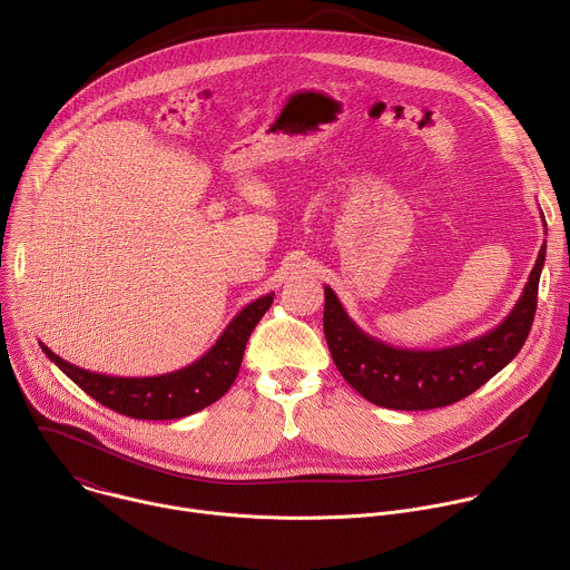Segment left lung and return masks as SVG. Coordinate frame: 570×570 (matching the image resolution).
<instances>
[{"label":"left lung","mask_w":570,"mask_h":570,"mask_svg":"<svg viewBox=\"0 0 570 570\" xmlns=\"http://www.w3.org/2000/svg\"><path fill=\"white\" fill-rule=\"evenodd\" d=\"M543 216V212H541ZM546 240L508 317L466 343L442 350L392 347L365 334L336 293L324 286V338L343 379L367 401L392 411H431L455 403L499 374L523 347L534 311Z\"/></svg>","instance_id":"left-lung-1"}]
</instances>
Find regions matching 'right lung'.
Returning a JSON list of instances; mask_svg holds the SVG:
<instances>
[{
    "label": "right lung",
    "instance_id": "add662e5",
    "mask_svg": "<svg viewBox=\"0 0 570 570\" xmlns=\"http://www.w3.org/2000/svg\"><path fill=\"white\" fill-rule=\"evenodd\" d=\"M271 304L273 293L250 302L232 317L220 338L198 361L157 376L99 374L62 361L42 343L40 347L51 363L106 409L132 420H180L207 409L229 390L238 374L243 350Z\"/></svg>",
    "mask_w": 570,
    "mask_h": 570
}]
</instances>
